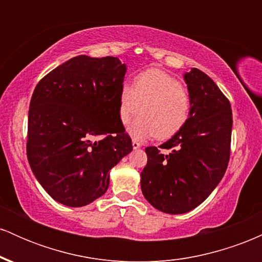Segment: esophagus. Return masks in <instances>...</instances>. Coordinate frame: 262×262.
I'll use <instances>...</instances> for the list:
<instances>
[{"label": "esophagus", "mask_w": 262, "mask_h": 262, "mask_svg": "<svg viewBox=\"0 0 262 262\" xmlns=\"http://www.w3.org/2000/svg\"><path fill=\"white\" fill-rule=\"evenodd\" d=\"M132 145H133V149H139L141 146V143L140 141L133 139V141H132Z\"/></svg>", "instance_id": "1"}]
</instances>
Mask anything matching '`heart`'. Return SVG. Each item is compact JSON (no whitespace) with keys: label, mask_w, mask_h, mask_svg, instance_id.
<instances>
[{"label":"heart","mask_w":262,"mask_h":262,"mask_svg":"<svg viewBox=\"0 0 262 262\" xmlns=\"http://www.w3.org/2000/svg\"><path fill=\"white\" fill-rule=\"evenodd\" d=\"M132 123L129 133L135 139L154 137L169 139L181 130L191 112V97L181 83L165 71L149 69L124 83L119 92L118 117L122 124Z\"/></svg>","instance_id":"obj_1"}]
</instances>
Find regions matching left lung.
<instances>
[{
    "instance_id": "8db88e82",
    "label": "left lung",
    "mask_w": 262,
    "mask_h": 262,
    "mask_svg": "<svg viewBox=\"0 0 262 262\" xmlns=\"http://www.w3.org/2000/svg\"><path fill=\"white\" fill-rule=\"evenodd\" d=\"M191 112L181 130L159 147L145 149L141 191L161 212L181 214L206 200L223 179L230 158V102L208 75L193 68L185 74Z\"/></svg>"
}]
</instances>
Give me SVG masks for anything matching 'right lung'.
I'll return each instance as SVG.
<instances>
[{"label":"right lung","mask_w":262,"mask_h":262,"mask_svg":"<svg viewBox=\"0 0 262 262\" xmlns=\"http://www.w3.org/2000/svg\"><path fill=\"white\" fill-rule=\"evenodd\" d=\"M125 71L118 58L79 55L35 86L27 158L56 202L82 207L97 200L110 185V170L133 150L118 117Z\"/></svg>","instance_id":"1"}]
</instances>
